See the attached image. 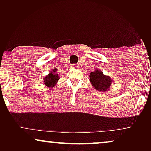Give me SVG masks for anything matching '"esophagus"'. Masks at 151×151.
Returning a JSON list of instances; mask_svg holds the SVG:
<instances>
[{
    "label": "esophagus",
    "mask_w": 151,
    "mask_h": 151,
    "mask_svg": "<svg viewBox=\"0 0 151 151\" xmlns=\"http://www.w3.org/2000/svg\"><path fill=\"white\" fill-rule=\"evenodd\" d=\"M71 67V68H73V69H77V68H78V65H76V64H72Z\"/></svg>",
    "instance_id": "obj_1"
}]
</instances>
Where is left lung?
<instances>
[{
  "label": "left lung",
  "mask_w": 151,
  "mask_h": 151,
  "mask_svg": "<svg viewBox=\"0 0 151 151\" xmlns=\"http://www.w3.org/2000/svg\"><path fill=\"white\" fill-rule=\"evenodd\" d=\"M90 81L95 89L100 91H105L109 90L112 80L110 77L104 76L102 71L96 70L90 73Z\"/></svg>",
  "instance_id": "8db88e82"
}]
</instances>
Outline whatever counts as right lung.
<instances>
[{
  "mask_svg": "<svg viewBox=\"0 0 151 151\" xmlns=\"http://www.w3.org/2000/svg\"><path fill=\"white\" fill-rule=\"evenodd\" d=\"M56 69H53L51 73H49L48 76L44 78L45 84L49 87L55 86V84L57 83V81L59 79L58 74L55 73Z\"/></svg>",
  "mask_w": 151,
  "mask_h": 151,
  "instance_id": "add662e5",
  "label": "right lung"
}]
</instances>
